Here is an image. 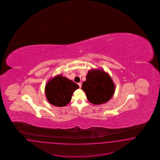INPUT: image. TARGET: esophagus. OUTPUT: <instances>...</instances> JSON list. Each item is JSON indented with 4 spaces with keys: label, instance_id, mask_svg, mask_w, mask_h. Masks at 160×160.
<instances>
[{
    "label": "esophagus",
    "instance_id": "34e87169",
    "mask_svg": "<svg viewBox=\"0 0 160 160\" xmlns=\"http://www.w3.org/2000/svg\"><path fill=\"white\" fill-rule=\"evenodd\" d=\"M82 82H78V85L79 86L80 88H81V87H82Z\"/></svg>",
    "mask_w": 160,
    "mask_h": 160
}]
</instances>
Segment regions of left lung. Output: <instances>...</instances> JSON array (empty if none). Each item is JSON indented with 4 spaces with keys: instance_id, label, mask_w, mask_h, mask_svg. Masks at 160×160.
Segmentation results:
<instances>
[{
    "instance_id": "8db88e82",
    "label": "left lung",
    "mask_w": 160,
    "mask_h": 160,
    "mask_svg": "<svg viewBox=\"0 0 160 160\" xmlns=\"http://www.w3.org/2000/svg\"><path fill=\"white\" fill-rule=\"evenodd\" d=\"M115 88L112 78L102 68L88 70L86 80L82 82V87L88 100L94 105L108 102L113 96Z\"/></svg>"
}]
</instances>
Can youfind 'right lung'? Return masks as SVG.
<instances>
[{
	"label": "right lung",
	"instance_id": "1",
	"mask_svg": "<svg viewBox=\"0 0 160 160\" xmlns=\"http://www.w3.org/2000/svg\"><path fill=\"white\" fill-rule=\"evenodd\" d=\"M78 85L62 74H58L48 80L44 92L48 102L54 106H66L70 102L73 92Z\"/></svg>",
	"mask_w": 160,
	"mask_h": 160
}]
</instances>
